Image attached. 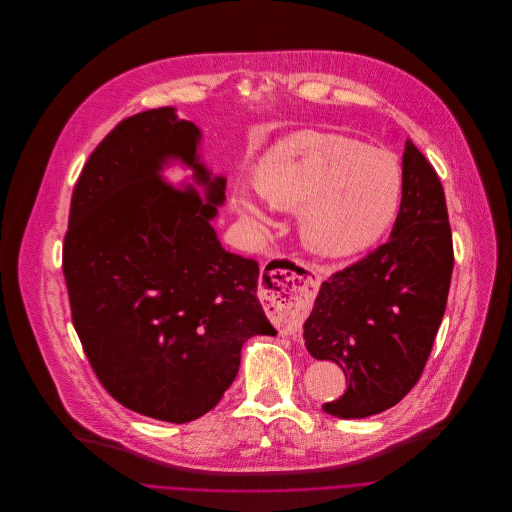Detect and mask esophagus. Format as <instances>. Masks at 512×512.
<instances>
[{
    "instance_id": "esophagus-1",
    "label": "esophagus",
    "mask_w": 512,
    "mask_h": 512,
    "mask_svg": "<svg viewBox=\"0 0 512 512\" xmlns=\"http://www.w3.org/2000/svg\"><path fill=\"white\" fill-rule=\"evenodd\" d=\"M302 280L278 294H272L268 298V309L272 317L288 331L298 333L306 313H309V306L313 302V296L319 286V274L315 268L306 270V276H300Z\"/></svg>"
}]
</instances>
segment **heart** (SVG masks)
I'll list each match as a JSON object with an SVG mask.
<instances>
[{
	"instance_id": "heart-1",
	"label": "heart",
	"mask_w": 512,
	"mask_h": 512,
	"mask_svg": "<svg viewBox=\"0 0 512 512\" xmlns=\"http://www.w3.org/2000/svg\"><path fill=\"white\" fill-rule=\"evenodd\" d=\"M254 185L268 206L296 210L298 236L311 252L349 256L373 246L395 222L403 173L389 151L341 135L300 131L262 155ZM261 200L238 189L232 208L244 224L264 230L272 218Z\"/></svg>"
}]
</instances>
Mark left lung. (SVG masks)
<instances>
[{
    "mask_svg": "<svg viewBox=\"0 0 512 512\" xmlns=\"http://www.w3.org/2000/svg\"><path fill=\"white\" fill-rule=\"evenodd\" d=\"M403 195L389 242L321 284L304 345L337 363L349 387L325 403L353 420L389 410L422 377L440 329L454 268L444 187L407 139Z\"/></svg>",
    "mask_w": 512,
    "mask_h": 512,
    "instance_id": "obj_1",
    "label": "left lung"
}]
</instances>
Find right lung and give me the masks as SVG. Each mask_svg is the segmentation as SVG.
<instances>
[{
  "label": "right lung",
  "instance_id": "add662e5",
  "mask_svg": "<svg viewBox=\"0 0 512 512\" xmlns=\"http://www.w3.org/2000/svg\"><path fill=\"white\" fill-rule=\"evenodd\" d=\"M199 129L163 107L121 121L88 157L70 203L62 268L82 349L119 403L185 424L218 405L242 345L276 335L258 298V262L222 248L212 220L226 179L199 163ZM181 158L198 182L158 177Z\"/></svg>",
  "mask_w": 512,
  "mask_h": 512
}]
</instances>
